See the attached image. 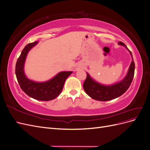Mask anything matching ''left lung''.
Here are the masks:
<instances>
[{"label":"left lung","mask_w":150,"mask_h":150,"mask_svg":"<svg viewBox=\"0 0 150 150\" xmlns=\"http://www.w3.org/2000/svg\"><path fill=\"white\" fill-rule=\"evenodd\" d=\"M118 44L128 49L132 57L133 61H131L129 66L128 73L125 78L120 82L116 83L112 85L106 86L95 81L93 78H91V76L87 72V77L83 84V88L86 94L95 100L106 101L118 98L128 90L132 82L135 67L132 53L123 42H119Z\"/></svg>","instance_id":"1"}]
</instances>
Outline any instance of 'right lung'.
<instances>
[{
    "label": "right lung",
    "mask_w": 150,
    "mask_h": 150,
    "mask_svg": "<svg viewBox=\"0 0 150 150\" xmlns=\"http://www.w3.org/2000/svg\"><path fill=\"white\" fill-rule=\"evenodd\" d=\"M38 43L28 44L22 50L16 65V75L20 87L29 96L39 101H50L55 99L61 93L66 79L72 71H62L46 82L38 83L29 79L24 71L26 56L30 50Z\"/></svg>",
    "instance_id": "1"
}]
</instances>
